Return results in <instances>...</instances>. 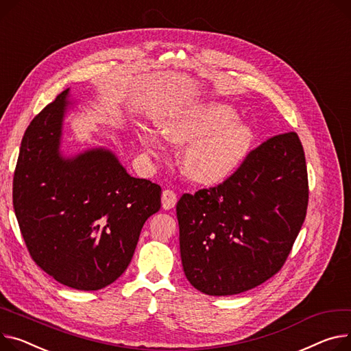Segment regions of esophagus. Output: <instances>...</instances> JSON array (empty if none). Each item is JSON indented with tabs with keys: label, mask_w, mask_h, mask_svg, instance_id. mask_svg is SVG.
I'll use <instances>...</instances> for the list:
<instances>
[{
	"label": "esophagus",
	"mask_w": 351,
	"mask_h": 351,
	"mask_svg": "<svg viewBox=\"0 0 351 351\" xmlns=\"http://www.w3.org/2000/svg\"><path fill=\"white\" fill-rule=\"evenodd\" d=\"M176 202H178V195L173 191L165 189L162 192V207L163 208H165V210L173 208Z\"/></svg>",
	"instance_id": "esophagus-1"
}]
</instances>
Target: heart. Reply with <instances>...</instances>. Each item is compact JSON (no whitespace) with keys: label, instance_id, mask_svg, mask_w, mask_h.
<instances>
[{"label":"heart","instance_id":"b5f03b06","mask_svg":"<svg viewBox=\"0 0 351 351\" xmlns=\"http://www.w3.org/2000/svg\"><path fill=\"white\" fill-rule=\"evenodd\" d=\"M234 110L220 103L196 104L172 114L163 124V135L176 144H191L184 151L183 171L191 179L212 184L234 173L250 154L254 135L236 124ZM143 144L158 152V139L144 135Z\"/></svg>","mask_w":351,"mask_h":351}]
</instances>
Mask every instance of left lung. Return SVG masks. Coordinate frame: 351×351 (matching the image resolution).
Listing matches in <instances>:
<instances>
[{
  "mask_svg": "<svg viewBox=\"0 0 351 351\" xmlns=\"http://www.w3.org/2000/svg\"><path fill=\"white\" fill-rule=\"evenodd\" d=\"M309 183L296 132L251 149L221 183L176 204L183 271L200 292L226 296L281 271L306 217Z\"/></svg>",
  "mask_w": 351,
  "mask_h": 351,
  "instance_id": "1",
  "label": "left lung"
}]
</instances>
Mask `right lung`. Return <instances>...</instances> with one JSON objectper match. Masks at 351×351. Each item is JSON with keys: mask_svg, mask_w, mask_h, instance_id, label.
Listing matches in <instances>:
<instances>
[{"mask_svg": "<svg viewBox=\"0 0 351 351\" xmlns=\"http://www.w3.org/2000/svg\"><path fill=\"white\" fill-rule=\"evenodd\" d=\"M67 93L46 106L23 134L12 204L35 264L69 288L97 291L127 269L144 223L160 208L162 191L130 176L106 149L62 158Z\"/></svg>", "mask_w": 351, "mask_h": 351, "instance_id": "1", "label": "right lung"}]
</instances>
